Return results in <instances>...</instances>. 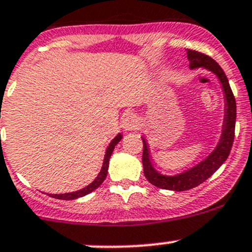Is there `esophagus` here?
Listing matches in <instances>:
<instances>
[{"label":"esophagus","mask_w":252,"mask_h":252,"mask_svg":"<svg viewBox=\"0 0 252 252\" xmlns=\"http://www.w3.org/2000/svg\"><path fill=\"white\" fill-rule=\"evenodd\" d=\"M140 126V121H139L138 117L135 114H126L123 119V128L126 130L131 131L136 130Z\"/></svg>","instance_id":"obj_1"}]
</instances>
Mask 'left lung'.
I'll use <instances>...</instances> for the list:
<instances>
[{
  "label": "left lung",
  "mask_w": 252,
  "mask_h": 252,
  "mask_svg": "<svg viewBox=\"0 0 252 252\" xmlns=\"http://www.w3.org/2000/svg\"><path fill=\"white\" fill-rule=\"evenodd\" d=\"M188 60L190 62V68L202 67L205 69L210 70L213 74L217 75L222 84L223 91H224L225 97V112H224V122H223L222 136H220V142L217 147L213 150L212 154L205 158L204 161L200 162L192 168L183 172V173L173 175H162L159 174L156 169L154 168L150 159L149 147L147 142L142 138L144 142V150H142V166H144L145 178L151 183L152 185L161 189L174 190V191H184V190H190L192 188L197 187L206 179L211 177L228 158L232 150L233 141H234L235 134V118H236V103L235 97L233 95V91L230 89L229 81H228L227 75L223 72L222 68L220 67L215 60L205 53L197 52L194 50H187Z\"/></svg>",
  "instance_id": "left-lung-1"
}]
</instances>
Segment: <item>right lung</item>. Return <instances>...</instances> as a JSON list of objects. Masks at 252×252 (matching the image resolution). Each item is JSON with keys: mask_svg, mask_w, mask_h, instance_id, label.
Masks as SVG:
<instances>
[{"mask_svg": "<svg viewBox=\"0 0 252 252\" xmlns=\"http://www.w3.org/2000/svg\"><path fill=\"white\" fill-rule=\"evenodd\" d=\"M121 139H122V135H121V134H118V135H117L116 138H114L113 140L111 141V144L108 145L107 150H106L105 158H103L102 168H101L100 173H98L97 177H96V179L94 180V182L91 183V184H89L88 187H85V188H84V189L78 190V191L68 192V194H50V196L51 197H55V199H60V200H74V199H78V197L85 196V195L90 194L91 191H94V190L97 189V188L100 187L101 184H102L103 180L106 179V177H107L108 163H110V157H111L112 152H113L114 146H116V145L118 144L119 141H121Z\"/></svg>", "mask_w": 252, "mask_h": 252, "instance_id": "add662e5", "label": "right lung"}]
</instances>
